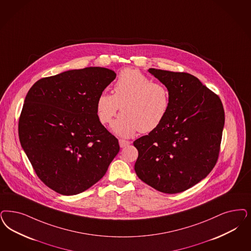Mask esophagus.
Returning <instances> with one entry per match:
<instances>
[{
    "instance_id": "1",
    "label": "esophagus",
    "mask_w": 251,
    "mask_h": 251,
    "mask_svg": "<svg viewBox=\"0 0 251 251\" xmlns=\"http://www.w3.org/2000/svg\"><path fill=\"white\" fill-rule=\"evenodd\" d=\"M120 147H125L127 146H129L130 144V141H127V140H123V139H120Z\"/></svg>"
}]
</instances>
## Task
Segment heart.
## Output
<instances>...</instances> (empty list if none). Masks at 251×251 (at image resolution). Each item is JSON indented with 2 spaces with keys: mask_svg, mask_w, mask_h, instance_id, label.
<instances>
[{
  "mask_svg": "<svg viewBox=\"0 0 251 251\" xmlns=\"http://www.w3.org/2000/svg\"><path fill=\"white\" fill-rule=\"evenodd\" d=\"M171 106V94L164 84L137 69L122 70L114 84V95L102 93L96 101L99 121L107 125L121 108V116L112 129L121 137H131L137 131L148 133L164 121Z\"/></svg>",
  "mask_w": 251,
  "mask_h": 251,
  "instance_id": "heart-1",
  "label": "heart"
}]
</instances>
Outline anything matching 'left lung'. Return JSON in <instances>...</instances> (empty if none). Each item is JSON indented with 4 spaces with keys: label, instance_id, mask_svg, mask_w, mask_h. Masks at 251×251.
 <instances>
[{
    "label": "left lung",
    "instance_id": "1",
    "mask_svg": "<svg viewBox=\"0 0 251 251\" xmlns=\"http://www.w3.org/2000/svg\"><path fill=\"white\" fill-rule=\"evenodd\" d=\"M171 94L162 124L133 142L134 170L156 190L176 194L207 177L219 158L225 109L220 97L185 72L149 69Z\"/></svg>",
    "mask_w": 251,
    "mask_h": 251
}]
</instances>
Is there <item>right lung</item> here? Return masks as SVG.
I'll return each mask as SVG.
<instances>
[{
  "mask_svg": "<svg viewBox=\"0 0 251 251\" xmlns=\"http://www.w3.org/2000/svg\"><path fill=\"white\" fill-rule=\"evenodd\" d=\"M116 78L90 67L41 78L26 94L18 121L20 144L39 179L64 196L87 190L104 176L119 140L96 115V101Z\"/></svg>",
  "mask_w": 251,
  "mask_h": 251,
  "instance_id": "right-lung-1",
  "label": "right lung"
}]
</instances>
